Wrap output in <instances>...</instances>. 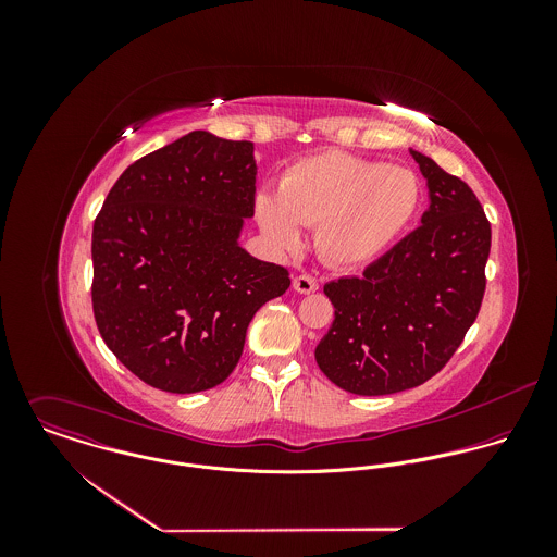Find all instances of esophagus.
Masks as SVG:
<instances>
[{"label": "esophagus", "mask_w": 557, "mask_h": 557, "mask_svg": "<svg viewBox=\"0 0 557 557\" xmlns=\"http://www.w3.org/2000/svg\"><path fill=\"white\" fill-rule=\"evenodd\" d=\"M294 289L298 294H313L319 289L318 278L311 276V274H300V276L294 278Z\"/></svg>", "instance_id": "obj_1"}]
</instances>
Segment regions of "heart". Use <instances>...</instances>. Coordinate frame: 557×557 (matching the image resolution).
Here are the masks:
<instances>
[{
  "instance_id": "b5f03b06",
  "label": "heart",
  "mask_w": 557,
  "mask_h": 557,
  "mask_svg": "<svg viewBox=\"0 0 557 557\" xmlns=\"http://www.w3.org/2000/svg\"><path fill=\"white\" fill-rule=\"evenodd\" d=\"M422 188L407 166L323 152L292 164L278 193H259L257 223L278 248H296L300 227H318L319 255L341 268L373 261L420 212Z\"/></svg>"
}]
</instances>
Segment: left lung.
Returning <instances> with one entry per match:
<instances>
[{
  "mask_svg": "<svg viewBox=\"0 0 557 557\" xmlns=\"http://www.w3.org/2000/svg\"><path fill=\"white\" fill-rule=\"evenodd\" d=\"M429 208L422 225L362 276L323 287L334 321L315 360L338 388L382 397L416 388L453 358L484 296L491 225L474 190L416 150Z\"/></svg>",
  "mask_w": 557,
  "mask_h": 557,
  "instance_id": "left-lung-1",
  "label": "left lung"
}]
</instances>
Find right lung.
<instances>
[{"label":"right lung","instance_id":"1","mask_svg":"<svg viewBox=\"0 0 557 557\" xmlns=\"http://www.w3.org/2000/svg\"><path fill=\"white\" fill-rule=\"evenodd\" d=\"M250 141L206 131L133 162L91 232L98 332L141 382L173 395L219 386L255 313L292 285L239 246L255 214Z\"/></svg>","mask_w":557,"mask_h":557}]
</instances>
